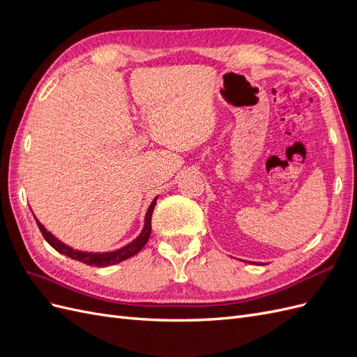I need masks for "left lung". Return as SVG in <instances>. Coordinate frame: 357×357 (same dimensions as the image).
Wrapping results in <instances>:
<instances>
[{
	"label": "left lung",
	"instance_id": "8db88e82",
	"mask_svg": "<svg viewBox=\"0 0 357 357\" xmlns=\"http://www.w3.org/2000/svg\"><path fill=\"white\" fill-rule=\"evenodd\" d=\"M255 264H256V262H255ZM257 265H259V264H257Z\"/></svg>",
	"mask_w": 357,
	"mask_h": 357
}]
</instances>
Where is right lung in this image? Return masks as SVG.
<instances>
[{"label": "right lung", "instance_id": "add662e5", "mask_svg": "<svg viewBox=\"0 0 357 357\" xmlns=\"http://www.w3.org/2000/svg\"><path fill=\"white\" fill-rule=\"evenodd\" d=\"M156 199L155 198L152 201V204H150V207L146 213V218H144V228L142 231V234H139L137 238L134 241H131L129 244L123 245L122 248H119V250H113V252H104V253H92V252H80V250H74L73 247L63 244L62 241H59L56 236H53L45 226H43L37 219V225L38 228L43 234V236H45V240L55 248L56 252L66 255L71 259H75V261L79 262H83L86 265L89 266H110V265H114V264H119L125 261V259H129L131 256L137 255L142 248L146 245L149 236H150V232H152V213H153V208L156 205Z\"/></svg>", "mask_w": 357, "mask_h": 357}]
</instances>
